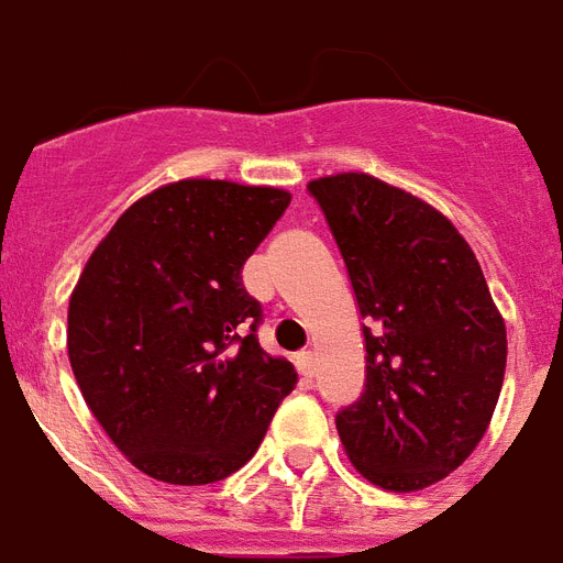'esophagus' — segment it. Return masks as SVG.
I'll return each mask as SVG.
<instances>
[{"instance_id": "obj_1", "label": "esophagus", "mask_w": 563, "mask_h": 563, "mask_svg": "<svg viewBox=\"0 0 563 563\" xmlns=\"http://www.w3.org/2000/svg\"><path fill=\"white\" fill-rule=\"evenodd\" d=\"M296 366H299V372H302L305 377H313V354L310 352L296 354Z\"/></svg>"}]
</instances>
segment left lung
<instances>
[{
  "mask_svg": "<svg viewBox=\"0 0 563 563\" xmlns=\"http://www.w3.org/2000/svg\"><path fill=\"white\" fill-rule=\"evenodd\" d=\"M366 319V389L336 412L360 474L421 492L456 471L492 424L506 322L483 267L442 211L368 174L310 179Z\"/></svg>",
  "mask_w": 563,
  "mask_h": 563,
  "instance_id": "left-lung-1",
  "label": "left lung"
}]
</instances>
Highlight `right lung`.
<instances>
[{"mask_svg": "<svg viewBox=\"0 0 563 563\" xmlns=\"http://www.w3.org/2000/svg\"><path fill=\"white\" fill-rule=\"evenodd\" d=\"M290 195L179 179L130 206L69 299L80 395L142 474L209 485L253 460L296 372L269 357L241 269Z\"/></svg>", "mask_w": 563, "mask_h": 563, "instance_id": "add662e5", "label": "right lung"}]
</instances>
